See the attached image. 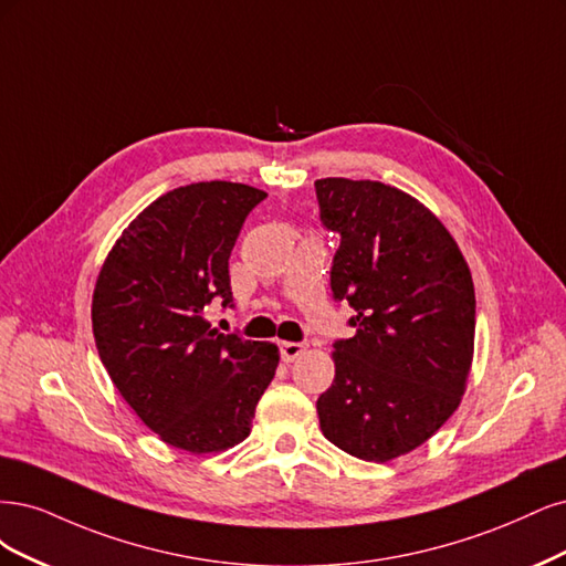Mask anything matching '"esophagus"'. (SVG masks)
<instances>
[{"mask_svg":"<svg viewBox=\"0 0 566 566\" xmlns=\"http://www.w3.org/2000/svg\"><path fill=\"white\" fill-rule=\"evenodd\" d=\"M280 353L284 361H294L305 355V345L303 343H280Z\"/></svg>","mask_w":566,"mask_h":566,"instance_id":"esophagus-1","label":"esophagus"}]
</instances>
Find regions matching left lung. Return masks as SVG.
<instances>
[{"mask_svg":"<svg viewBox=\"0 0 566 566\" xmlns=\"http://www.w3.org/2000/svg\"><path fill=\"white\" fill-rule=\"evenodd\" d=\"M324 228L340 234L332 291L355 315L317 399L326 440L386 463L428 442L459 409L475 350V286L430 209L378 180H315Z\"/></svg>","mask_w":566,"mask_h":566,"instance_id":"8db88e82","label":"left lung"}]
</instances>
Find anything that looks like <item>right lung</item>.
Wrapping results in <instances>:
<instances>
[{"label":"right lung","instance_id":"right-lung-1","mask_svg":"<svg viewBox=\"0 0 566 566\" xmlns=\"http://www.w3.org/2000/svg\"><path fill=\"white\" fill-rule=\"evenodd\" d=\"M268 195L230 180L176 188L143 209L98 272L91 322L103 367L161 442L190 453L244 442L280 364L277 345L211 329L232 303L228 261Z\"/></svg>","mask_w":566,"mask_h":566}]
</instances>
